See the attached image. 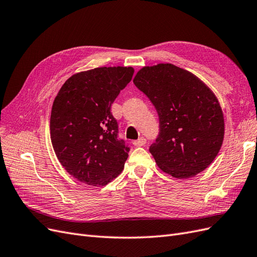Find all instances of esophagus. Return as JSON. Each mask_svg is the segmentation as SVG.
Returning <instances> with one entry per match:
<instances>
[{
  "mask_svg": "<svg viewBox=\"0 0 257 257\" xmlns=\"http://www.w3.org/2000/svg\"><path fill=\"white\" fill-rule=\"evenodd\" d=\"M133 145H134L135 147H143V146L146 145V139H145L144 137H141L139 139H137V141H135V142L133 143Z\"/></svg>",
  "mask_w": 257,
  "mask_h": 257,
  "instance_id": "1",
  "label": "esophagus"
}]
</instances>
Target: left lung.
<instances>
[{"label": "left lung", "instance_id": "obj_1", "mask_svg": "<svg viewBox=\"0 0 257 257\" xmlns=\"http://www.w3.org/2000/svg\"><path fill=\"white\" fill-rule=\"evenodd\" d=\"M133 82L159 114L160 134L149 151L160 169L178 179L205 170L224 139L223 111L214 93L198 77L170 63L143 67Z\"/></svg>", "mask_w": 257, "mask_h": 257}]
</instances>
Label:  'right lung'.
Here are the masks:
<instances>
[{"mask_svg": "<svg viewBox=\"0 0 257 257\" xmlns=\"http://www.w3.org/2000/svg\"><path fill=\"white\" fill-rule=\"evenodd\" d=\"M133 67H97L73 75L54 98L50 137L61 165L88 185H106L118 177L130 148L118 139L111 104L126 87Z\"/></svg>", "mask_w": 257, "mask_h": 257, "instance_id": "right-lung-1", "label": "right lung"}]
</instances>
